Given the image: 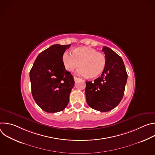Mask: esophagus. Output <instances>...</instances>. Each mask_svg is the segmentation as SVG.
Listing matches in <instances>:
<instances>
[{
  "mask_svg": "<svg viewBox=\"0 0 155 155\" xmlns=\"http://www.w3.org/2000/svg\"><path fill=\"white\" fill-rule=\"evenodd\" d=\"M74 80H75V81H77V80L79 79V78H78V77H74Z\"/></svg>",
  "mask_w": 155,
  "mask_h": 155,
  "instance_id": "1",
  "label": "esophagus"
}]
</instances>
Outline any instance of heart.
Listing matches in <instances>:
<instances>
[{
    "mask_svg": "<svg viewBox=\"0 0 155 155\" xmlns=\"http://www.w3.org/2000/svg\"><path fill=\"white\" fill-rule=\"evenodd\" d=\"M62 61L66 70L73 72L82 68L80 75L96 78L101 76L106 67V58L104 54L95 49L79 47L73 51V54L66 53L63 55Z\"/></svg>",
    "mask_w": 155,
    "mask_h": 155,
    "instance_id": "obj_1",
    "label": "heart"
}]
</instances>
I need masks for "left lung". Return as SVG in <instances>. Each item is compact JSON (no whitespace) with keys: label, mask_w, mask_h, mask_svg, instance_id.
<instances>
[{"label":"left lung","mask_w":155,"mask_h":155,"mask_svg":"<svg viewBox=\"0 0 155 155\" xmlns=\"http://www.w3.org/2000/svg\"><path fill=\"white\" fill-rule=\"evenodd\" d=\"M106 67L101 76L94 82L86 81V102L91 108L102 112H108L121 102L127 74L122 58L114 51L104 47Z\"/></svg>","instance_id":"8db88e82"}]
</instances>
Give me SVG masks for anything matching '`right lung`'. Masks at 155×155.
<instances>
[{"label":"right lung","instance_id":"add662e5","mask_svg":"<svg viewBox=\"0 0 155 155\" xmlns=\"http://www.w3.org/2000/svg\"><path fill=\"white\" fill-rule=\"evenodd\" d=\"M70 45H53L41 52L30 71L32 94L45 112H61L68 105L74 86V77L65 71L62 57Z\"/></svg>","mask_w":155,"mask_h":155}]
</instances>
